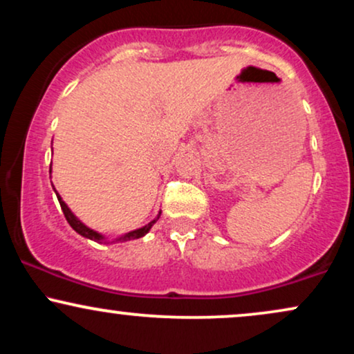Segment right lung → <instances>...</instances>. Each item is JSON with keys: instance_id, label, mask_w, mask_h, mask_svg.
<instances>
[{"instance_id": "1", "label": "right lung", "mask_w": 354, "mask_h": 354, "mask_svg": "<svg viewBox=\"0 0 354 354\" xmlns=\"http://www.w3.org/2000/svg\"><path fill=\"white\" fill-rule=\"evenodd\" d=\"M50 173H51V166H50ZM53 189H55V188H53ZM55 191H56V189H55ZM56 196H58V201H59V205H61V209H63V213H64V218H66V221L70 223V226H71L73 230L76 231V233L81 234V236L88 238V239H93V241H98V243H103V241H104V236H103V234L96 233V231H93L91 228H88V226H84L83 223H81L80 219L76 218L75 214L71 213V209L68 208L66 203H64L63 200H61V196H59L58 193H56ZM160 214H161V213H160ZM160 214H158L156 219H153L151 223H148V225L143 226V228L135 230V231H129V233H126L124 236L118 238L116 241H129V239H138V238L145 236V234L148 233L149 230H151V226L154 225V223L158 221V218H160ZM104 243H106V241H104ZM113 243H115V241H113Z\"/></svg>"}]
</instances>
